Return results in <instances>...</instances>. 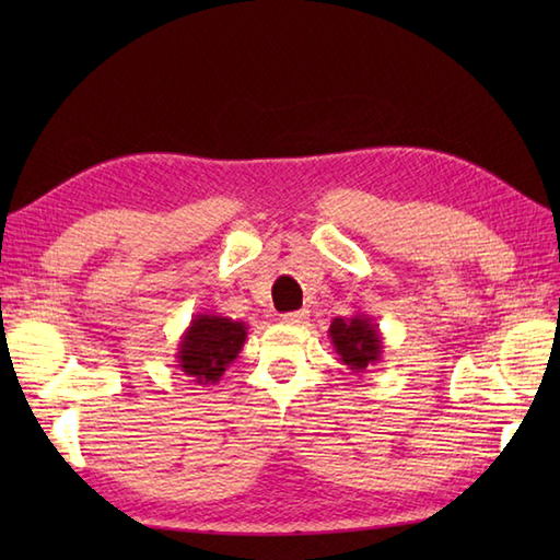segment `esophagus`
Instances as JSON below:
<instances>
[{"label":"esophagus","instance_id":"esophagus-1","mask_svg":"<svg viewBox=\"0 0 560 560\" xmlns=\"http://www.w3.org/2000/svg\"><path fill=\"white\" fill-rule=\"evenodd\" d=\"M281 325H303L305 323V319H307V313H283L281 317Z\"/></svg>","mask_w":560,"mask_h":560}]
</instances>
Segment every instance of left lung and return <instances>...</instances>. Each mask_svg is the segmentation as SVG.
Listing matches in <instances>:
<instances>
[{"instance_id": "1", "label": "left lung", "mask_w": 560, "mask_h": 560, "mask_svg": "<svg viewBox=\"0 0 560 560\" xmlns=\"http://www.w3.org/2000/svg\"><path fill=\"white\" fill-rule=\"evenodd\" d=\"M329 339L339 361L353 373H365L383 359V335L373 317L365 313L331 319Z\"/></svg>"}]
</instances>
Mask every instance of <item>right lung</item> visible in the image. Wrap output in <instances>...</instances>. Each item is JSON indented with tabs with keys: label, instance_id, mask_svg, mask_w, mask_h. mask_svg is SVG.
<instances>
[{
	"label": "right lung",
	"instance_id": "right-lung-1",
	"mask_svg": "<svg viewBox=\"0 0 560 560\" xmlns=\"http://www.w3.org/2000/svg\"><path fill=\"white\" fill-rule=\"evenodd\" d=\"M247 337V325L219 313H197L177 341V368L195 385H217Z\"/></svg>",
	"mask_w": 560,
	"mask_h": 560
}]
</instances>
